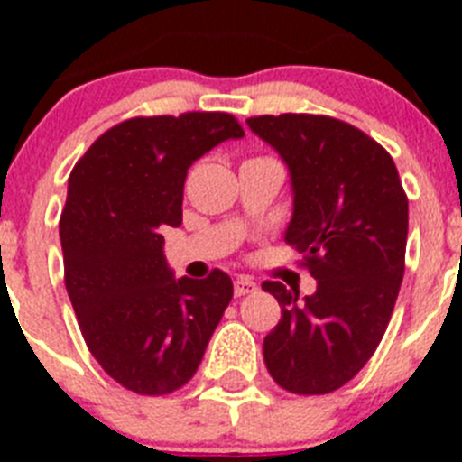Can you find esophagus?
Returning a JSON list of instances; mask_svg holds the SVG:
<instances>
[{
	"mask_svg": "<svg viewBox=\"0 0 462 462\" xmlns=\"http://www.w3.org/2000/svg\"><path fill=\"white\" fill-rule=\"evenodd\" d=\"M256 289V282L250 277H236L234 282V293L236 296H245V293H252Z\"/></svg>",
	"mask_w": 462,
	"mask_h": 462,
	"instance_id": "esophagus-1",
	"label": "esophagus"
}]
</instances>
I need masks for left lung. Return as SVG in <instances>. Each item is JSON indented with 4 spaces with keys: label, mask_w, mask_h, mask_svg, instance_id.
I'll return each instance as SVG.
<instances>
[{
    "label": "left lung",
    "mask_w": 462,
    "mask_h": 462,
    "mask_svg": "<svg viewBox=\"0 0 462 462\" xmlns=\"http://www.w3.org/2000/svg\"><path fill=\"white\" fill-rule=\"evenodd\" d=\"M277 150L293 187L287 240L317 280L312 296L263 282L282 319L263 361L282 389L321 395L370 361L405 275L407 194L393 159L356 126L328 116L284 113L247 120Z\"/></svg>",
    "instance_id": "left-lung-1"
}]
</instances>
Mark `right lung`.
Returning a JSON list of instances; mask_svg holds the SVG:
<instances>
[{
  "instance_id": "right-lung-1",
  "label": "right lung",
  "mask_w": 462,
  "mask_h": 462,
  "mask_svg": "<svg viewBox=\"0 0 462 462\" xmlns=\"http://www.w3.org/2000/svg\"><path fill=\"white\" fill-rule=\"evenodd\" d=\"M243 136L228 113L132 117L101 134L69 175L64 284L92 356L134 393L185 386L231 303L234 282L217 268L206 280L173 277L162 231L182 224L189 166Z\"/></svg>"
}]
</instances>
